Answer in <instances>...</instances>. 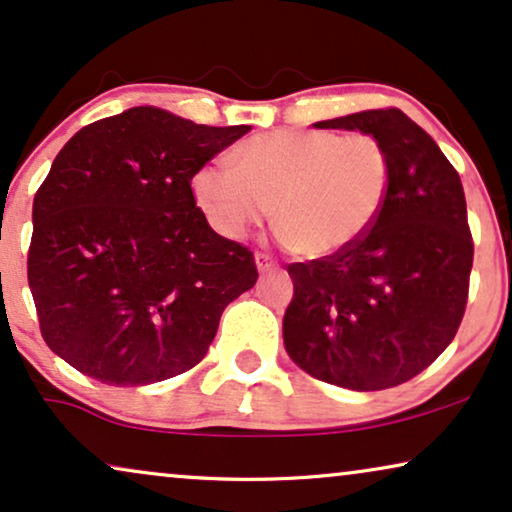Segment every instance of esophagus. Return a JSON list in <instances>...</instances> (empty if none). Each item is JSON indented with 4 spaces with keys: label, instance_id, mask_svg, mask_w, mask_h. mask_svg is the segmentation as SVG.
<instances>
[{
    "label": "esophagus",
    "instance_id": "34e87169",
    "mask_svg": "<svg viewBox=\"0 0 512 512\" xmlns=\"http://www.w3.org/2000/svg\"><path fill=\"white\" fill-rule=\"evenodd\" d=\"M255 262L260 271H269L271 267H274V257H271L269 252H255Z\"/></svg>",
    "mask_w": 512,
    "mask_h": 512
}]
</instances>
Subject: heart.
Segmentation results:
<instances>
[{
  "label": "heart",
  "mask_w": 512,
  "mask_h": 512,
  "mask_svg": "<svg viewBox=\"0 0 512 512\" xmlns=\"http://www.w3.org/2000/svg\"><path fill=\"white\" fill-rule=\"evenodd\" d=\"M388 149L372 133L281 128L252 135L234 163L210 161L192 187L208 222L227 238L271 217L292 250L327 257L356 243L391 189Z\"/></svg>",
  "instance_id": "heart-1"
}]
</instances>
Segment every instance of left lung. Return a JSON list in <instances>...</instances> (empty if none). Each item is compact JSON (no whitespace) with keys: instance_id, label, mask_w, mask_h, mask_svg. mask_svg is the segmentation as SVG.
<instances>
[{"instance_id":"1","label":"left lung","mask_w":512,"mask_h":512,"mask_svg":"<svg viewBox=\"0 0 512 512\" xmlns=\"http://www.w3.org/2000/svg\"><path fill=\"white\" fill-rule=\"evenodd\" d=\"M313 126L372 133L388 149L393 177L379 217L356 243L288 264L295 297L283 316L285 351L327 384H405L447 349L466 311L473 236L461 177L398 107Z\"/></svg>"}]
</instances>
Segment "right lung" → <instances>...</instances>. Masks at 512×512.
<instances>
[{
	"label": "right lung",
	"mask_w": 512,
	"mask_h": 512,
	"mask_svg": "<svg viewBox=\"0 0 512 512\" xmlns=\"http://www.w3.org/2000/svg\"><path fill=\"white\" fill-rule=\"evenodd\" d=\"M248 131L133 107L60 149L34 194L27 283L44 342L74 370L145 386L201 363L257 267L215 234L192 180Z\"/></svg>",
	"instance_id": "add662e5"
}]
</instances>
